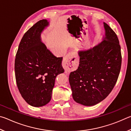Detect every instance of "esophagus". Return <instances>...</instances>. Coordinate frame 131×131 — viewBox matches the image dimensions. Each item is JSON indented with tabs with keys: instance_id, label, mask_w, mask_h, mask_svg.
Masks as SVG:
<instances>
[{
	"instance_id": "1",
	"label": "esophagus",
	"mask_w": 131,
	"mask_h": 131,
	"mask_svg": "<svg viewBox=\"0 0 131 131\" xmlns=\"http://www.w3.org/2000/svg\"><path fill=\"white\" fill-rule=\"evenodd\" d=\"M79 65V58L75 52H70L66 55L63 62V67L67 72L76 69Z\"/></svg>"
}]
</instances>
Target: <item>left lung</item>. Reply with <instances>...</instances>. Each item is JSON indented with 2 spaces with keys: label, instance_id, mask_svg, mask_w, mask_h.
Segmentation results:
<instances>
[{
  "label": "left lung",
  "instance_id": "8db88e82",
  "mask_svg": "<svg viewBox=\"0 0 131 131\" xmlns=\"http://www.w3.org/2000/svg\"><path fill=\"white\" fill-rule=\"evenodd\" d=\"M103 41L92 48L79 51L78 69L70 73L69 81L75 102L93 106L112 92L120 72L121 46L113 30L104 23Z\"/></svg>",
  "mask_w": 131,
  "mask_h": 131
}]
</instances>
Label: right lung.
Segmentation results:
<instances>
[{
    "label": "right lung",
    "mask_w": 131,
    "mask_h": 131,
    "mask_svg": "<svg viewBox=\"0 0 131 131\" xmlns=\"http://www.w3.org/2000/svg\"><path fill=\"white\" fill-rule=\"evenodd\" d=\"M48 25L46 19H41L26 31L15 59L17 87L24 100L34 107L49 102L55 78L65 71L62 57H55L41 41V32Z\"/></svg>",
    "instance_id": "obj_1"
}]
</instances>
